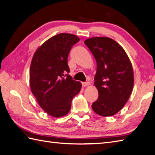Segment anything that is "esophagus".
I'll return each instance as SVG.
<instances>
[{"label":"esophagus","instance_id":"esophagus-1","mask_svg":"<svg viewBox=\"0 0 155 155\" xmlns=\"http://www.w3.org/2000/svg\"><path fill=\"white\" fill-rule=\"evenodd\" d=\"M82 84H83V87H85L88 86V85H90V83L89 82H86V83H82Z\"/></svg>","mask_w":155,"mask_h":155}]
</instances>
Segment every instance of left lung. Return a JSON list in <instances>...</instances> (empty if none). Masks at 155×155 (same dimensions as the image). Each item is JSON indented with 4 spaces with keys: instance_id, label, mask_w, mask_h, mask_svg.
Instances as JSON below:
<instances>
[{
    "instance_id": "left-lung-1",
    "label": "left lung",
    "mask_w": 155,
    "mask_h": 155,
    "mask_svg": "<svg viewBox=\"0 0 155 155\" xmlns=\"http://www.w3.org/2000/svg\"><path fill=\"white\" fill-rule=\"evenodd\" d=\"M84 44L97 61L94 85L98 98L92 108L100 116L112 117L124 107L132 93V64L123 48L110 38L92 37Z\"/></svg>"
}]
</instances>
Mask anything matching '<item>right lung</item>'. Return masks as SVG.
Segmentation results:
<instances>
[{
	"label": "right lung",
	"instance_id": "obj_1",
	"mask_svg": "<svg viewBox=\"0 0 155 155\" xmlns=\"http://www.w3.org/2000/svg\"><path fill=\"white\" fill-rule=\"evenodd\" d=\"M80 41L74 35L61 33L39 47L32 58L30 87L39 106L51 117L59 118L70 111L72 98L82 84L67 74L68 56Z\"/></svg>",
	"mask_w": 155,
	"mask_h": 155
}]
</instances>
